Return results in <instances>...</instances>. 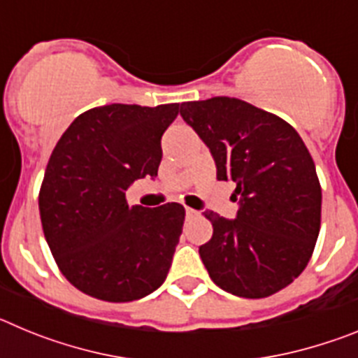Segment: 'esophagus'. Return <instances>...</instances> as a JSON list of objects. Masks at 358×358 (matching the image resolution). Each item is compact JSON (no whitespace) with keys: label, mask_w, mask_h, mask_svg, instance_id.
I'll return each mask as SVG.
<instances>
[{"label":"esophagus","mask_w":358,"mask_h":358,"mask_svg":"<svg viewBox=\"0 0 358 358\" xmlns=\"http://www.w3.org/2000/svg\"><path fill=\"white\" fill-rule=\"evenodd\" d=\"M186 217H199V211H195V210H192V208H186Z\"/></svg>","instance_id":"1"}]
</instances>
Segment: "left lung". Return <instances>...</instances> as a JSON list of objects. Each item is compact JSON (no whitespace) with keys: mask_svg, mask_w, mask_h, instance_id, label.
<instances>
[{"mask_svg":"<svg viewBox=\"0 0 358 358\" xmlns=\"http://www.w3.org/2000/svg\"><path fill=\"white\" fill-rule=\"evenodd\" d=\"M181 116L210 147L218 181H233L235 220L206 213L199 248L215 285L260 299L308 265L321 227V185L308 148L280 116L229 96L181 103Z\"/></svg>","mask_w":358,"mask_h":358,"instance_id":"left-lung-1","label":"left lung"}]
</instances>
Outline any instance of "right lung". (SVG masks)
I'll list each match as a JSON object with an SVG mask.
<instances>
[{"label": "right lung", "instance_id": "right-lung-1", "mask_svg": "<svg viewBox=\"0 0 358 358\" xmlns=\"http://www.w3.org/2000/svg\"><path fill=\"white\" fill-rule=\"evenodd\" d=\"M177 115L179 103L93 107L57 141L39 189L41 224L57 267L80 292L136 301L169 274L185 208L129 206L125 189L157 176L161 136Z\"/></svg>", "mask_w": 358, "mask_h": 358}]
</instances>
